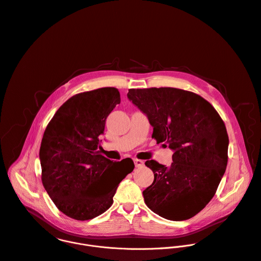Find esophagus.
Returning <instances> with one entry per match:
<instances>
[{
  "instance_id": "1",
  "label": "esophagus",
  "mask_w": 261,
  "mask_h": 261,
  "mask_svg": "<svg viewBox=\"0 0 261 261\" xmlns=\"http://www.w3.org/2000/svg\"><path fill=\"white\" fill-rule=\"evenodd\" d=\"M133 162H134V164H135V167H136V168L142 167V166L144 165L143 161H141V160H138V159H133Z\"/></svg>"
}]
</instances>
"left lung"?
Segmentation results:
<instances>
[{
    "instance_id": "1",
    "label": "left lung",
    "mask_w": 261,
    "mask_h": 261,
    "mask_svg": "<svg viewBox=\"0 0 261 261\" xmlns=\"http://www.w3.org/2000/svg\"><path fill=\"white\" fill-rule=\"evenodd\" d=\"M128 98L148 118L152 138L174 150L170 167L151 160L153 183L143 191L154 214L188 220L215 196L228 164L229 136L216 109L200 95L173 87L129 89Z\"/></svg>"
}]
</instances>
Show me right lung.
<instances>
[{"mask_svg": "<svg viewBox=\"0 0 261 261\" xmlns=\"http://www.w3.org/2000/svg\"><path fill=\"white\" fill-rule=\"evenodd\" d=\"M120 101L115 87L75 94L45 128L41 181L59 211L71 219L87 221L108 211L120 182L134 169L131 159L113 162L100 152L106 120Z\"/></svg>", "mask_w": 261, "mask_h": 261, "instance_id": "obj_1", "label": "right lung"}]
</instances>
